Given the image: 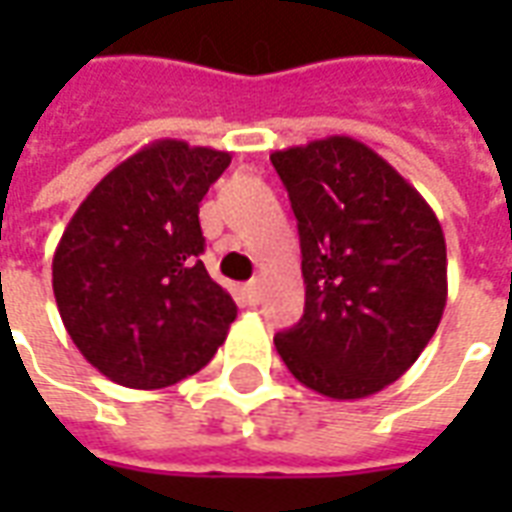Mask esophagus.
I'll return each mask as SVG.
<instances>
[{
    "instance_id": "1",
    "label": "esophagus",
    "mask_w": 512,
    "mask_h": 512,
    "mask_svg": "<svg viewBox=\"0 0 512 512\" xmlns=\"http://www.w3.org/2000/svg\"><path fill=\"white\" fill-rule=\"evenodd\" d=\"M241 290H244L246 304H249V307H255L257 301H260V282H257V279H252V282H246Z\"/></svg>"
}]
</instances>
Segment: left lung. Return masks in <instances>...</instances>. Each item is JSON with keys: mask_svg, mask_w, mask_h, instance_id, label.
<instances>
[{"mask_svg": "<svg viewBox=\"0 0 512 512\" xmlns=\"http://www.w3.org/2000/svg\"><path fill=\"white\" fill-rule=\"evenodd\" d=\"M299 222L301 321L274 337L296 381L332 400L406 373L447 304V244L428 202L351 136L274 150Z\"/></svg>", "mask_w": 512, "mask_h": 512, "instance_id": "1", "label": "left lung"}]
</instances>
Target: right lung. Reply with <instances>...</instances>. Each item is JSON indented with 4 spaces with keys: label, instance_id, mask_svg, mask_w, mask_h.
<instances>
[{
    "label": "right lung",
    "instance_id": "add662e5",
    "mask_svg": "<svg viewBox=\"0 0 512 512\" xmlns=\"http://www.w3.org/2000/svg\"><path fill=\"white\" fill-rule=\"evenodd\" d=\"M230 153L158 139L120 161L65 227L51 285L73 345L131 389L208 365L238 315L202 266L200 202Z\"/></svg>",
    "mask_w": 512,
    "mask_h": 512
}]
</instances>
